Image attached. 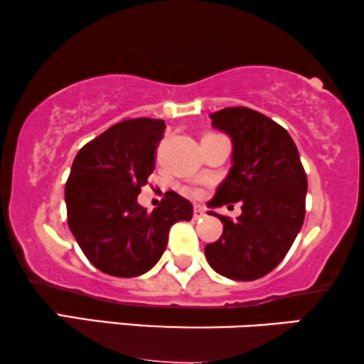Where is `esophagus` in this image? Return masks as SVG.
<instances>
[{
    "label": "esophagus",
    "instance_id": "34e87169",
    "mask_svg": "<svg viewBox=\"0 0 364 364\" xmlns=\"http://www.w3.org/2000/svg\"><path fill=\"white\" fill-rule=\"evenodd\" d=\"M205 215V210H203L202 205H193V217L196 218H200Z\"/></svg>",
    "mask_w": 364,
    "mask_h": 364
}]
</instances>
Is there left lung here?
I'll return each mask as SVG.
<instances>
[{
	"label": "left lung",
	"mask_w": 364,
	"mask_h": 364,
	"mask_svg": "<svg viewBox=\"0 0 364 364\" xmlns=\"http://www.w3.org/2000/svg\"><path fill=\"white\" fill-rule=\"evenodd\" d=\"M210 119L232 139L233 166L207 205L242 202V215L208 212L220 218L223 233L205 247V258L220 275L252 282L270 273L295 242L305 220L306 173L290 134L270 117L227 107Z\"/></svg>",
	"instance_id": "left-lung-1"
}]
</instances>
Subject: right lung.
I'll return each mask as SVG.
<instances>
[{"label": "right lung", "mask_w": 364, "mask_h": 364, "mask_svg": "<svg viewBox=\"0 0 364 364\" xmlns=\"http://www.w3.org/2000/svg\"><path fill=\"white\" fill-rule=\"evenodd\" d=\"M164 131L162 119L117 122L73 162L64 191L68 225L87 260L107 275L132 278L151 270L166 250L171 227L192 218V203L173 191L151 213L137 203Z\"/></svg>", "instance_id": "right-lung-1"}]
</instances>
